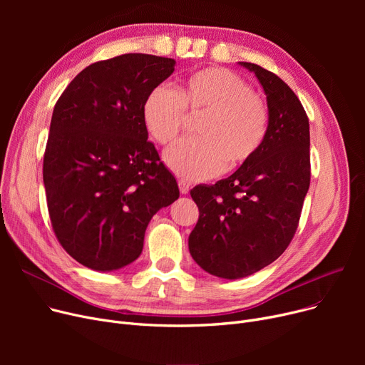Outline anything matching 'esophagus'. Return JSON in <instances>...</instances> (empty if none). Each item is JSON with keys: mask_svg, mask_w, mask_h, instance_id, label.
<instances>
[{"mask_svg": "<svg viewBox=\"0 0 365 365\" xmlns=\"http://www.w3.org/2000/svg\"><path fill=\"white\" fill-rule=\"evenodd\" d=\"M179 189H180V194L186 195V194L189 192L190 186H189V183H187V182H185V180H179Z\"/></svg>", "mask_w": 365, "mask_h": 365, "instance_id": "obj_1", "label": "esophagus"}]
</instances>
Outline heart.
<instances>
[{
  "instance_id": "b5f03b06",
  "label": "heart",
  "mask_w": 365,
  "mask_h": 365,
  "mask_svg": "<svg viewBox=\"0 0 365 365\" xmlns=\"http://www.w3.org/2000/svg\"><path fill=\"white\" fill-rule=\"evenodd\" d=\"M188 117H200L197 139L165 153L167 165L186 180H205L226 168L250 163L269 128V110L242 76L226 68H205L189 75L175 91L153 88L143 102L142 118L150 138L163 146L175 142Z\"/></svg>"
}]
</instances>
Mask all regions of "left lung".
Segmentation results:
<instances>
[{
  "mask_svg": "<svg viewBox=\"0 0 365 365\" xmlns=\"http://www.w3.org/2000/svg\"><path fill=\"white\" fill-rule=\"evenodd\" d=\"M262 84L269 128L257 155L234 175L190 190L200 217L189 252L208 274L226 279L252 275L292 242L311 183L309 120L278 75L240 62Z\"/></svg>",
  "mask_w": 365,
  "mask_h": 365,
  "instance_id": "left-lung-1",
  "label": "left lung"
}]
</instances>
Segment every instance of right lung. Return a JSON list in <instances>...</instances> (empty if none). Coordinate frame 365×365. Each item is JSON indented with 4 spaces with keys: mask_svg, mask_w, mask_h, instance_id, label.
<instances>
[{
    "mask_svg": "<svg viewBox=\"0 0 365 365\" xmlns=\"http://www.w3.org/2000/svg\"><path fill=\"white\" fill-rule=\"evenodd\" d=\"M176 61L128 53L91 63L54 105L43 179L56 238L93 271L136 260L148 223L179 198L142 118Z\"/></svg>",
    "mask_w": 365,
    "mask_h": 365,
    "instance_id": "right-lung-1",
    "label": "right lung"
}]
</instances>
